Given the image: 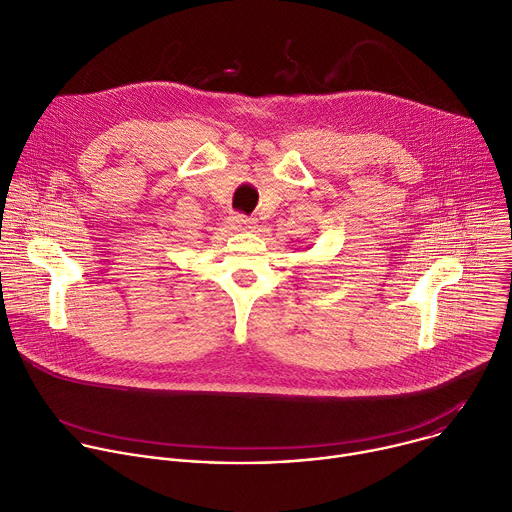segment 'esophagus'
Wrapping results in <instances>:
<instances>
[{
  "label": "esophagus",
  "mask_w": 512,
  "mask_h": 512,
  "mask_svg": "<svg viewBox=\"0 0 512 512\" xmlns=\"http://www.w3.org/2000/svg\"><path fill=\"white\" fill-rule=\"evenodd\" d=\"M232 227L238 232H252L256 227V221L252 217H246V215H234L232 217Z\"/></svg>",
  "instance_id": "esophagus-1"
}]
</instances>
